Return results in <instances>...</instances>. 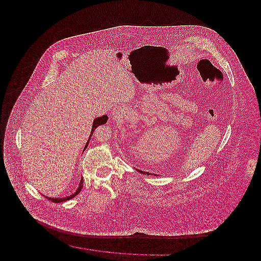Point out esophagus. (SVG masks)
<instances>
[{
  "mask_svg": "<svg viewBox=\"0 0 261 261\" xmlns=\"http://www.w3.org/2000/svg\"><path fill=\"white\" fill-rule=\"evenodd\" d=\"M117 112H119V109H118V108H115V109H114V114H116Z\"/></svg>",
  "mask_w": 261,
  "mask_h": 261,
  "instance_id": "esophagus-1",
  "label": "esophagus"
}]
</instances>
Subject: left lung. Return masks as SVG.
Masks as SVG:
<instances>
[{"label": "left lung", "mask_w": 261, "mask_h": 261, "mask_svg": "<svg viewBox=\"0 0 261 261\" xmlns=\"http://www.w3.org/2000/svg\"><path fill=\"white\" fill-rule=\"evenodd\" d=\"M140 172H141V173H143V171H140ZM144 174H148V175H149V174L150 173H149V172H147V173H146V172H144Z\"/></svg>", "instance_id": "1"}]
</instances>
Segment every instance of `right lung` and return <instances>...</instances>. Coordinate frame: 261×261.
<instances>
[{
	"mask_svg": "<svg viewBox=\"0 0 261 261\" xmlns=\"http://www.w3.org/2000/svg\"><path fill=\"white\" fill-rule=\"evenodd\" d=\"M108 121V115L106 114V115H102V116H100V117H98V118H96L95 120H94V123H93V127H92V131H91V135L89 137V139H88V142L86 143V146H85V149L88 147V144H89V142H90V139H91V136H92V134L94 133V131L96 130V128L99 126V125L105 124L106 122ZM82 187H83V179H81V181H80V184H79V188L77 189V191L75 192L73 195H71V196H69V197H66V198H62V199H50V198H47L48 199H50L53 202H62V201H65V200H68V199H72V198H74L75 196H77L80 192H81V190H82Z\"/></svg>",
	"mask_w": 261,
	"mask_h": 261,
	"instance_id": "add662e5",
	"label": "right lung"
}]
</instances>
